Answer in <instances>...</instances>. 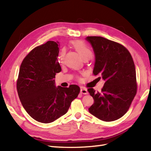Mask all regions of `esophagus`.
Here are the masks:
<instances>
[{"instance_id": "34e87169", "label": "esophagus", "mask_w": 151, "mask_h": 151, "mask_svg": "<svg viewBox=\"0 0 151 151\" xmlns=\"http://www.w3.org/2000/svg\"><path fill=\"white\" fill-rule=\"evenodd\" d=\"M80 92L83 94H88V91L87 89L86 88H82L80 89Z\"/></svg>"}]
</instances>
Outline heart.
I'll list each match as a JSON object with an SVG mask.
<instances>
[{
	"instance_id": "b5f03b06",
	"label": "heart",
	"mask_w": 151,
	"mask_h": 151,
	"mask_svg": "<svg viewBox=\"0 0 151 151\" xmlns=\"http://www.w3.org/2000/svg\"><path fill=\"white\" fill-rule=\"evenodd\" d=\"M72 45L73 46V47L75 48V49L76 50L77 52L80 54V56L82 57V58L83 60H86V59L88 60L92 57V50L88 46L86 45V43H84L83 41H76L73 42ZM65 53V48L62 49L59 56V62L60 64L63 63Z\"/></svg>"
}]
</instances>
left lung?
<instances>
[{
    "instance_id": "obj_1",
    "label": "left lung",
    "mask_w": 151,
    "mask_h": 151,
    "mask_svg": "<svg viewBox=\"0 0 151 151\" xmlns=\"http://www.w3.org/2000/svg\"><path fill=\"white\" fill-rule=\"evenodd\" d=\"M86 40L92 45L95 55L93 74L99 75L105 82L101 92L88 88L94 101L88 111L101 121H115L127 112L137 94L133 58L118 42L100 36H88Z\"/></svg>"
}]
</instances>
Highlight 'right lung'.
<instances>
[{
	"label": "right lung",
	"mask_w": 151,
	"mask_h": 151,
	"mask_svg": "<svg viewBox=\"0 0 151 151\" xmlns=\"http://www.w3.org/2000/svg\"><path fill=\"white\" fill-rule=\"evenodd\" d=\"M59 43L49 41L34 48L19 71L17 88L22 105L30 117L42 123L52 122L66 114L80 91L76 85L55 86V76L61 71Z\"/></svg>",
	"instance_id": "1"
}]
</instances>
